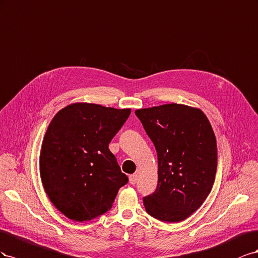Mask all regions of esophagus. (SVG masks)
Segmentation results:
<instances>
[{
	"mask_svg": "<svg viewBox=\"0 0 258 258\" xmlns=\"http://www.w3.org/2000/svg\"><path fill=\"white\" fill-rule=\"evenodd\" d=\"M137 178H138V176H137V174H133V175H131L130 176V183L131 185H135V183L137 182Z\"/></svg>",
	"mask_w": 258,
	"mask_h": 258,
	"instance_id": "34e87169",
	"label": "esophagus"
}]
</instances>
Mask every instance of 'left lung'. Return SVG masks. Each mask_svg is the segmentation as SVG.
I'll return each instance as SVG.
<instances>
[{"label": "left lung", "instance_id": "1", "mask_svg": "<svg viewBox=\"0 0 258 258\" xmlns=\"http://www.w3.org/2000/svg\"><path fill=\"white\" fill-rule=\"evenodd\" d=\"M135 114L158 153V187L144 198L149 215L165 223L185 220L210 195L217 168L214 131L201 109L167 104Z\"/></svg>", "mask_w": 258, "mask_h": 258}]
</instances>
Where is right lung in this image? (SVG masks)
<instances>
[{"mask_svg": "<svg viewBox=\"0 0 258 258\" xmlns=\"http://www.w3.org/2000/svg\"><path fill=\"white\" fill-rule=\"evenodd\" d=\"M131 114L90 102L58 111L44 135L40 176L50 202L75 222H88L112 208L127 182L109 143Z\"/></svg>", "mask_w": 258, "mask_h": 258, "instance_id": "1", "label": "right lung"}]
</instances>
